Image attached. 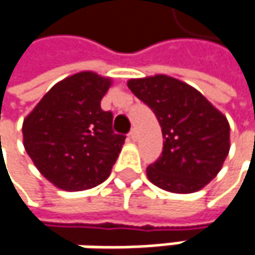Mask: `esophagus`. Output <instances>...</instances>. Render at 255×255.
Wrapping results in <instances>:
<instances>
[{"label": "esophagus", "mask_w": 255, "mask_h": 255, "mask_svg": "<svg viewBox=\"0 0 255 255\" xmlns=\"http://www.w3.org/2000/svg\"><path fill=\"white\" fill-rule=\"evenodd\" d=\"M129 138H131L132 141H135V140L138 138V132H137V128H132V129H131V132H129Z\"/></svg>", "instance_id": "esophagus-1"}]
</instances>
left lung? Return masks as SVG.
<instances>
[{"mask_svg": "<svg viewBox=\"0 0 255 255\" xmlns=\"http://www.w3.org/2000/svg\"><path fill=\"white\" fill-rule=\"evenodd\" d=\"M127 84L154 112L165 138L160 157L146 169L149 181L176 194L206 187L229 153L226 117L193 86L165 74Z\"/></svg>", "mask_w": 255, "mask_h": 255, "instance_id": "left-lung-1", "label": "left lung"}]
</instances>
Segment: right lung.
<instances>
[{
	"mask_svg": "<svg viewBox=\"0 0 255 255\" xmlns=\"http://www.w3.org/2000/svg\"><path fill=\"white\" fill-rule=\"evenodd\" d=\"M112 80L81 71L58 81L23 121V146L37 171L64 191L102 184L126 135L112 131L101 101Z\"/></svg>",
	"mask_w": 255,
	"mask_h": 255,
	"instance_id": "right-lung-1",
	"label": "right lung"
}]
</instances>
